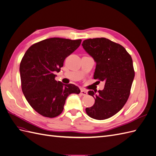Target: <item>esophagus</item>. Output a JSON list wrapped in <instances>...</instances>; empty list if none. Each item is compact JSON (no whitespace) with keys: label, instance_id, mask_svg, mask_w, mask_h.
Listing matches in <instances>:
<instances>
[{"label":"esophagus","instance_id":"esophagus-1","mask_svg":"<svg viewBox=\"0 0 156 156\" xmlns=\"http://www.w3.org/2000/svg\"><path fill=\"white\" fill-rule=\"evenodd\" d=\"M81 94L82 96H87V94H88V92L87 91H85V90H81Z\"/></svg>","mask_w":156,"mask_h":156}]
</instances>
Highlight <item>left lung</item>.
I'll return each instance as SVG.
<instances>
[{"label":"left lung","mask_w":156,"mask_h":156,"mask_svg":"<svg viewBox=\"0 0 156 156\" xmlns=\"http://www.w3.org/2000/svg\"><path fill=\"white\" fill-rule=\"evenodd\" d=\"M82 46L96 63L94 78L105 82L102 90L88 92L95 103L86 108L87 114L96 120L108 119L129 98L135 77L133 60L124 47L105 37L85 40Z\"/></svg>","instance_id":"1"}]
</instances>
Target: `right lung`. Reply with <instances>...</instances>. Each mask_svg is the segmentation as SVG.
I'll return each instance as SVG.
<instances>
[{"mask_svg": "<svg viewBox=\"0 0 156 156\" xmlns=\"http://www.w3.org/2000/svg\"><path fill=\"white\" fill-rule=\"evenodd\" d=\"M81 42L51 37L32 45L23 56L20 67L22 91L30 105L41 115L58 116L69 94L81 92L75 84L57 82L54 74L60 72L65 58Z\"/></svg>", "mask_w": 156, "mask_h": 156, "instance_id": "obj_1", "label": "right lung"}]
</instances>
